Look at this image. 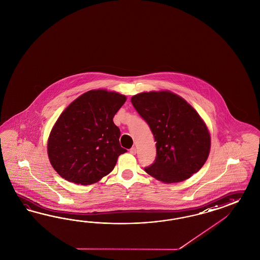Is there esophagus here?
I'll return each mask as SVG.
<instances>
[{"mask_svg": "<svg viewBox=\"0 0 260 260\" xmlns=\"http://www.w3.org/2000/svg\"><path fill=\"white\" fill-rule=\"evenodd\" d=\"M129 152H131L132 154H135V153H136V148H135V147H133V148L129 149Z\"/></svg>", "mask_w": 260, "mask_h": 260, "instance_id": "esophagus-1", "label": "esophagus"}]
</instances>
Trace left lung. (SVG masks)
<instances>
[{
	"instance_id": "8db88e82",
	"label": "left lung",
	"mask_w": 260,
	"mask_h": 260,
	"mask_svg": "<svg viewBox=\"0 0 260 260\" xmlns=\"http://www.w3.org/2000/svg\"><path fill=\"white\" fill-rule=\"evenodd\" d=\"M148 123L157 155L146 172L162 183H179L203 168L210 151V134L199 113L169 91L142 92L132 98Z\"/></svg>"
}]
</instances>
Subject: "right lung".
I'll return each instance as SVG.
<instances>
[{
    "label": "right lung",
    "instance_id": "right-lung-1",
    "mask_svg": "<svg viewBox=\"0 0 260 260\" xmlns=\"http://www.w3.org/2000/svg\"><path fill=\"white\" fill-rule=\"evenodd\" d=\"M126 100L115 91L91 90L64 110L47 145L50 162L58 175L86 185L112 172L118 156L126 152L112 120Z\"/></svg>",
    "mask_w": 260,
    "mask_h": 260
}]
</instances>
